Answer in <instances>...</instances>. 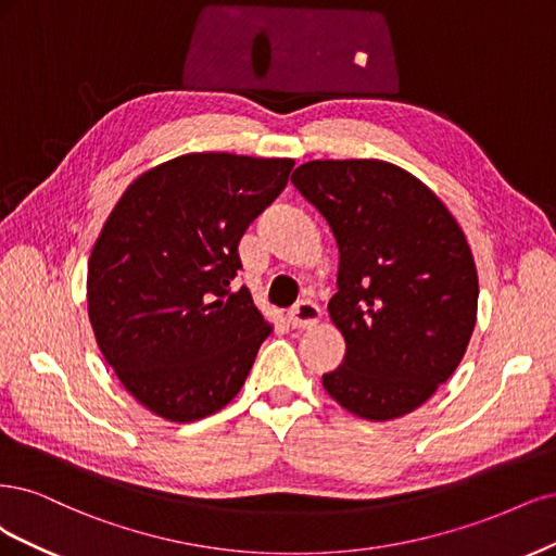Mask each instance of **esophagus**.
<instances>
[{
    "instance_id": "esophagus-1",
    "label": "esophagus",
    "mask_w": 556,
    "mask_h": 556,
    "mask_svg": "<svg viewBox=\"0 0 556 556\" xmlns=\"http://www.w3.org/2000/svg\"><path fill=\"white\" fill-rule=\"evenodd\" d=\"M318 318H320V309L312 300H300L295 307L286 314V320H289V326L293 328H312L318 324Z\"/></svg>"
}]
</instances>
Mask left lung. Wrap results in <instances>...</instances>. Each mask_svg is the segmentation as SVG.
Here are the masks:
<instances>
[{"label":"left lung","instance_id":"1","mask_svg":"<svg viewBox=\"0 0 556 556\" xmlns=\"http://www.w3.org/2000/svg\"><path fill=\"white\" fill-rule=\"evenodd\" d=\"M291 182L339 249L328 312L346 355L324 388L365 420L410 414L469 346L478 275L467 238L418 177L386 161H309Z\"/></svg>","mask_w":556,"mask_h":556}]
</instances>
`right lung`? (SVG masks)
<instances>
[{"mask_svg": "<svg viewBox=\"0 0 556 556\" xmlns=\"http://www.w3.org/2000/svg\"><path fill=\"white\" fill-rule=\"evenodd\" d=\"M293 159L185 154L129 185L87 267V312L122 386L173 422L217 414L273 332L232 293L238 244L289 182Z\"/></svg>", "mask_w": 556, "mask_h": 556, "instance_id": "obj_1", "label": "right lung"}]
</instances>
